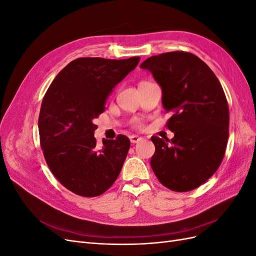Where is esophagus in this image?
<instances>
[{
	"label": "esophagus",
	"instance_id": "obj_1",
	"mask_svg": "<svg viewBox=\"0 0 256 256\" xmlns=\"http://www.w3.org/2000/svg\"><path fill=\"white\" fill-rule=\"evenodd\" d=\"M130 142L131 143H138V142H140L141 140H142V138L141 136H136V134H132V136H130Z\"/></svg>",
	"mask_w": 256,
	"mask_h": 256
}]
</instances>
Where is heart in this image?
I'll return each mask as SVG.
<instances>
[{
  "label": "heart",
  "instance_id": "b5f03b06",
  "mask_svg": "<svg viewBox=\"0 0 256 256\" xmlns=\"http://www.w3.org/2000/svg\"><path fill=\"white\" fill-rule=\"evenodd\" d=\"M134 122V126H136V127H141V122L138 120H136Z\"/></svg>",
  "mask_w": 256,
  "mask_h": 256
}]
</instances>
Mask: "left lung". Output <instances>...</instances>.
Masks as SVG:
<instances>
[{
    "label": "left lung",
    "mask_w": 256,
    "mask_h": 256,
    "mask_svg": "<svg viewBox=\"0 0 256 256\" xmlns=\"http://www.w3.org/2000/svg\"><path fill=\"white\" fill-rule=\"evenodd\" d=\"M162 90V104L172 116L171 140L152 136L156 147L150 166L170 190L200 187L220 166L228 138L230 113L223 88L212 70L196 56L175 51L145 60Z\"/></svg>",
    "instance_id": "obj_1"
}]
</instances>
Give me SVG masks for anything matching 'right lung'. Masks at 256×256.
Instances as JSON below:
<instances>
[{"instance_id":"add662e5","label":"right lung","mask_w":256,"mask_h":256,"mask_svg":"<svg viewBox=\"0 0 256 256\" xmlns=\"http://www.w3.org/2000/svg\"><path fill=\"white\" fill-rule=\"evenodd\" d=\"M140 58H80L58 72L42 99L38 130L46 162L56 180L76 194L98 196L118 177L130 147L122 134L98 150L95 118L113 88Z\"/></svg>"}]
</instances>
